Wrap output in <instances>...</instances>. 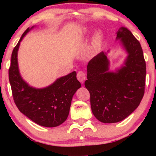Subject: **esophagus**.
I'll return each mask as SVG.
<instances>
[{"mask_svg":"<svg viewBox=\"0 0 156 156\" xmlns=\"http://www.w3.org/2000/svg\"><path fill=\"white\" fill-rule=\"evenodd\" d=\"M77 78H78V80H79L80 83H83L84 80L86 79L85 73L82 72V71H79V72L77 73Z\"/></svg>","mask_w":156,"mask_h":156,"instance_id":"esophagus-1","label":"esophagus"}]
</instances>
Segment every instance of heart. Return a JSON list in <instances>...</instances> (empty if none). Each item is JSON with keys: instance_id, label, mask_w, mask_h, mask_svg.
Returning a JSON list of instances; mask_svg holds the SVG:
<instances>
[{"instance_id": "1", "label": "heart", "mask_w": 156, "mask_h": 156, "mask_svg": "<svg viewBox=\"0 0 156 156\" xmlns=\"http://www.w3.org/2000/svg\"><path fill=\"white\" fill-rule=\"evenodd\" d=\"M102 39H103V36L101 32H97L94 36V42L96 45H100L102 42Z\"/></svg>"}]
</instances>
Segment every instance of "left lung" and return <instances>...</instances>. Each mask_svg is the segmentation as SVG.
Wrapping results in <instances>:
<instances>
[{"label":"left lung","instance_id":"1","mask_svg":"<svg viewBox=\"0 0 156 156\" xmlns=\"http://www.w3.org/2000/svg\"><path fill=\"white\" fill-rule=\"evenodd\" d=\"M116 40L127 53L123 64L115 71H109V51H102L89 61L84 83L90 93L93 114L103 123L118 122L128 117L144 94L146 64L140 43L123 26L117 32Z\"/></svg>","mask_w":156,"mask_h":156}]
</instances>
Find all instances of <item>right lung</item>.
Masks as SVG:
<instances>
[{"mask_svg": "<svg viewBox=\"0 0 156 156\" xmlns=\"http://www.w3.org/2000/svg\"><path fill=\"white\" fill-rule=\"evenodd\" d=\"M34 27L27 28L12 51L9 79L20 112L41 126L53 128L67 119L73 97L81 84L77 80L76 71L57 78L44 88H35L23 80L19 70L17 53L21 41Z\"/></svg>", "mask_w": 156, "mask_h": 156, "instance_id": "obj_1", "label": "right lung"}]
</instances>
